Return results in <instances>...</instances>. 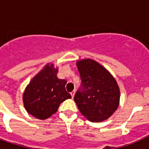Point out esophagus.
Returning <instances> with one entry per match:
<instances>
[{
  "label": "esophagus",
  "mask_w": 149,
  "mask_h": 149,
  "mask_svg": "<svg viewBox=\"0 0 149 149\" xmlns=\"http://www.w3.org/2000/svg\"><path fill=\"white\" fill-rule=\"evenodd\" d=\"M70 94H71V96H72V98H73V97H74V94H75V91H72V92L70 93Z\"/></svg>",
  "instance_id": "1"
}]
</instances>
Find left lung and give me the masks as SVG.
I'll return each instance as SVG.
<instances>
[{
	"label": "left lung",
	"instance_id": "8db88e82",
	"mask_svg": "<svg viewBox=\"0 0 149 149\" xmlns=\"http://www.w3.org/2000/svg\"><path fill=\"white\" fill-rule=\"evenodd\" d=\"M81 86L74 96L80 113L92 122L108 119L118 109L120 90L112 75L91 58L77 61Z\"/></svg>",
	"mask_w": 149,
	"mask_h": 149
}]
</instances>
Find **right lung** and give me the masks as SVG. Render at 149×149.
I'll return each instance as SVG.
<instances>
[{"label":"right lung","instance_id":"right-lung-1","mask_svg":"<svg viewBox=\"0 0 149 149\" xmlns=\"http://www.w3.org/2000/svg\"><path fill=\"white\" fill-rule=\"evenodd\" d=\"M58 68L48 63L32 78L23 93L25 110L35 118L45 120L58 111L61 103L71 98L65 91L66 80L57 77Z\"/></svg>","mask_w":149,"mask_h":149}]
</instances>
